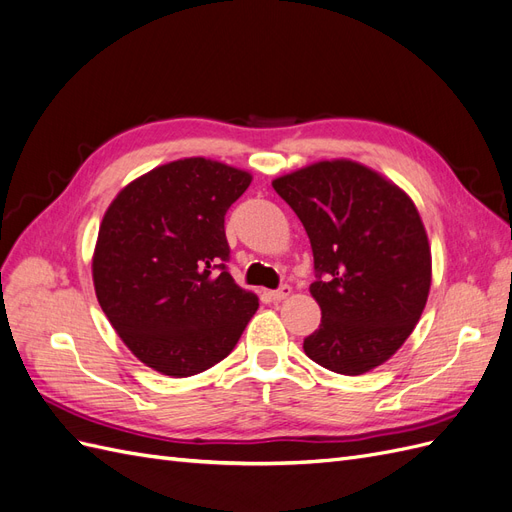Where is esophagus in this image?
<instances>
[{
	"mask_svg": "<svg viewBox=\"0 0 512 512\" xmlns=\"http://www.w3.org/2000/svg\"><path fill=\"white\" fill-rule=\"evenodd\" d=\"M290 294H292V288L290 286H282L280 290H273L271 294H269V297L275 301V303H280V301H284V299H288L290 297Z\"/></svg>",
	"mask_w": 512,
	"mask_h": 512,
	"instance_id": "1",
	"label": "esophagus"
}]
</instances>
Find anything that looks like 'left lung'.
I'll list each match as a JSON object with an SVG mask.
<instances>
[{"label":"left lung","mask_w":512,"mask_h":512,"mask_svg":"<svg viewBox=\"0 0 512 512\" xmlns=\"http://www.w3.org/2000/svg\"><path fill=\"white\" fill-rule=\"evenodd\" d=\"M307 232L320 327L309 359L361 376L404 346L431 288V247L412 198L354 160H322L273 179Z\"/></svg>","instance_id":"obj_1"}]
</instances>
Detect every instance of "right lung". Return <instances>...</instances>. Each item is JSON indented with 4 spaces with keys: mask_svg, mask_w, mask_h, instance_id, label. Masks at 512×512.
<instances>
[{
    "mask_svg": "<svg viewBox=\"0 0 512 512\" xmlns=\"http://www.w3.org/2000/svg\"><path fill=\"white\" fill-rule=\"evenodd\" d=\"M252 175L183 158L130 181L108 205L91 275L108 322L164 376L200 374L230 354L258 297L226 271L224 215Z\"/></svg>",
    "mask_w": 512,
    "mask_h": 512,
    "instance_id": "1",
    "label": "right lung"
}]
</instances>
